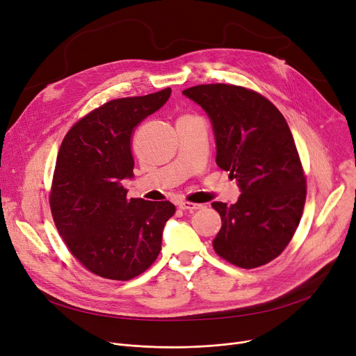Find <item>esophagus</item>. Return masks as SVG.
<instances>
[{
	"instance_id": "obj_1",
	"label": "esophagus",
	"mask_w": 356,
	"mask_h": 356,
	"mask_svg": "<svg viewBox=\"0 0 356 356\" xmlns=\"http://www.w3.org/2000/svg\"><path fill=\"white\" fill-rule=\"evenodd\" d=\"M179 208L183 209V211H191V212H193V211L200 209L202 204H200V203H192V202H180V203H179Z\"/></svg>"
}]
</instances>
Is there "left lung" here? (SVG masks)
<instances>
[{
    "label": "left lung",
    "mask_w": 356,
    "mask_h": 356,
    "mask_svg": "<svg viewBox=\"0 0 356 356\" xmlns=\"http://www.w3.org/2000/svg\"><path fill=\"white\" fill-rule=\"evenodd\" d=\"M183 95L208 114L216 164L241 191L229 207L212 203L222 219L213 250L236 267L264 266L289 245L306 200L303 167L287 121L267 98L242 86L199 85Z\"/></svg>",
    "instance_id": "obj_1"
}]
</instances>
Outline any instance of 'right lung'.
I'll return each instance as SVG.
<instances>
[{"mask_svg": "<svg viewBox=\"0 0 356 356\" xmlns=\"http://www.w3.org/2000/svg\"><path fill=\"white\" fill-rule=\"evenodd\" d=\"M170 95L165 88L109 101L74 124L62 141L50 193L53 220L73 257L99 277L134 278L161 250L175 204L128 199L122 180L134 177V128Z\"/></svg>", "mask_w": 356, "mask_h": 356, "instance_id": "right-lung-1", "label": "right lung"}]
</instances>
